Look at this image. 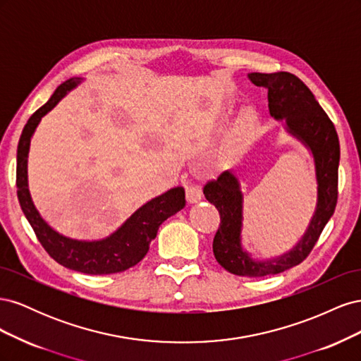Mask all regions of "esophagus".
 Listing matches in <instances>:
<instances>
[{
	"label": "esophagus",
	"mask_w": 361,
	"mask_h": 361,
	"mask_svg": "<svg viewBox=\"0 0 361 361\" xmlns=\"http://www.w3.org/2000/svg\"><path fill=\"white\" fill-rule=\"evenodd\" d=\"M187 200L188 203H197L202 200V190L199 187H194V185H190L187 187Z\"/></svg>",
	"instance_id": "34e87169"
}]
</instances>
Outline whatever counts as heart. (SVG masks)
Here are the masks:
<instances>
[{
    "mask_svg": "<svg viewBox=\"0 0 361 361\" xmlns=\"http://www.w3.org/2000/svg\"><path fill=\"white\" fill-rule=\"evenodd\" d=\"M255 118H256V111L253 110V108H247V110H244V120H245V122H253Z\"/></svg>",
    "mask_w": 361,
    "mask_h": 361,
    "instance_id": "obj_1",
    "label": "heart"
}]
</instances>
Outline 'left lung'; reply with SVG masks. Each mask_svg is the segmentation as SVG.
<instances>
[{"mask_svg": "<svg viewBox=\"0 0 361 361\" xmlns=\"http://www.w3.org/2000/svg\"><path fill=\"white\" fill-rule=\"evenodd\" d=\"M248 80L268 90L269 114L283 122L286 134L297 140L313 161L316 203L304 233L290 250L274 257H256L243 244L244 192L233 170H224L203 188L206 200L220 212L214 236V256L226 271L243 277H265L286 271L307 257L334 214L341 146L334 125L298 76L289 72L248 73Z\"/></svg>", "mask_w": 361, "mask_h": 361, "instance_id": "8db88e82", "label": "left lung"}]
</instances>
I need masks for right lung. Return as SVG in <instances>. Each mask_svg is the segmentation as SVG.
Segmentation results:
<instances>
[{"instance_id": "1", "label": "right lung", "mask_w": 361, "mask_h": 361, "mask_svg": "<svg viewBox=\"0 0 361 361\" xmlns=\"http://www.w3.org/2000/svg\"><path fill=\"white\" fill-rule=\"evenodd\" d=\"M82 81L84 78L75 76V78L63 82L49 97V101L28 118L18 145V199L40 244L54 260L69 269L84 272V274H113V272H122L137 265L146 256L150 243L157 238L159 226L169 216L183 209L187 202H185V190L182 187L171 188L140 206L113 233L102 239H92V241L69 238L57 232L45 221V218L40 215L32 202L28 190L30 143L42 117L54 110L63 97L76 89Z\"/></svg>"}]
</instances>
